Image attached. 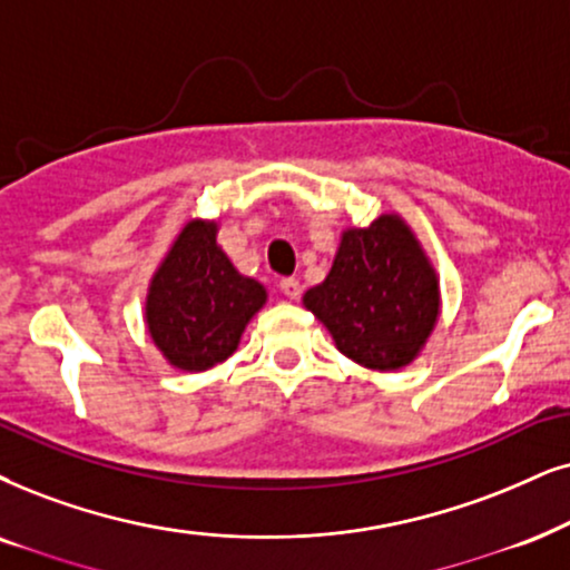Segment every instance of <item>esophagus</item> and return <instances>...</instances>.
<instances>
[{
  "instance_id": "1",
  "label": "esophagus",
  "mask_w": 570,
  "mask_h": 570,
  "mask_svg": "<svg viewBox=\"0 0 570 570\" xmlns=\"http://www.w3.org/2000/svg\"><path fill=\"white\" fill-rule=\"evenodd\" d=\"M278 292L284 294L286 299H299L302 284H299L297 278H281V281H278Z\"/></svg>"
}]
</instances>
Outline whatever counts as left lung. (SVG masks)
Returning a JSON list of instances; mask_svg holds the SVG:
<instances>
[{"mask_svg": "<svg viewBox=\"0 0 570 570\" xmlns=\"http://www.w3.org/2000/svg\"><path fill=\"white\" fill-rule=\"evenodd\" d=\"M338 352L373 371H397L426 344L439 315V284L397 215L344 232L321 286L305 294Z\"/></svg>", "mask_w": 570, "mask_h": 570, "instance_id": "left-lung-1", "label": "left lung"}]
</instances>
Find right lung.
Masks as SVG:
<instances>
[{"instance_id":"right-lung-1","label":"right lung","mask_w":570,"mask_h":570,"mask_svg":"<svg viewBox=\"0 0 570 570\" xmlns=\"http://www.w3.org/2000/svg\"><path fill=\"white\" fill-rule=\"evenodd\" d=\"M263 302V286L244 278L215 244V223L194 220L155 273L147 326L170 365L207 371L234 355Z\"/></svg>"}]
</instances>
